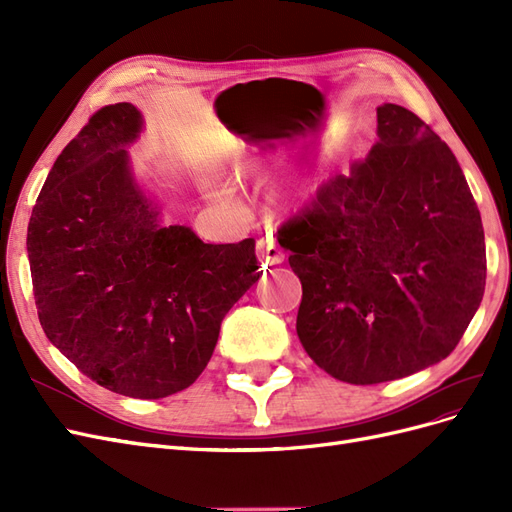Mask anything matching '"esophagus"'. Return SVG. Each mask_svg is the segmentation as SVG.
I'll use <instances>...</instances> for the list:
<instances>
[{"mask_svg":"<svg viewBox=\"0 0 512 512\" xmlns=\"http://www.w3.org/2000/svg\"><path fill=\"white\" fill-rule=\"evenodd\" d=\"M256 254H258V260L260 262H267V265H280V262L284 260V252L280 243L275 241V237L267 235L262 237L256 245Z\"/></svg>","mask_w":512,"mask_h":512,"instance_id":"esophagus-1","label":"esophagus"}]
</instances>
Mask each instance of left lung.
Returning a JSON list of instances; mask_svg holds the SVG:
<instances>
[{"mask_svg": "<svg viewBox=\"0 0 512 512\" xmlns=\"http://www.w3.org/2000/svg\"><path fill=\"white\" fill-rule=\"evenodd\" d=\"M303 286L297 335L329 376L389 382L446 359L483 301L485 232L453 151L378 106V143L277 230Z\"/></svg>", "mask_w": 512, "mask_h": 512, "instance_id": "left-lung-1", "label": "left lung"}]
</instances>
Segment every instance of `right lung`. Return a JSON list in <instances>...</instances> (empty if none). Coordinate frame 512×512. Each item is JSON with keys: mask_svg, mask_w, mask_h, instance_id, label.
<instances>
[{"mask_svg": "<svg viewBox=\"0 0 512 512\" xmlns=\"http://www.w3.org/2000/svg\"><path fill=\"white\" fill-rule=\"evenodd\" d=\"M141 128L130 102L91 115L42 185L27 256L49 342L104 389L160 399L203 374L260 273L254 239L213 245L160 226L126 151Z\"/></svg>", "mask_w": 512, "mask_h": 512, "instance_id": "right-lung-1", "label": "right lung"}]
</instances>
